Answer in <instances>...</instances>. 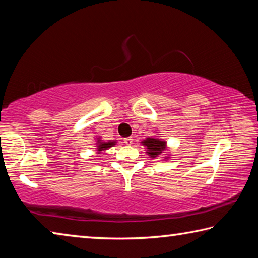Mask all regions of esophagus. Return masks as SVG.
<instances>
[{"mask_svg":"<svg viewBox=\"0 0 258 258\" xmlns=\"http://www.w3.org/2000/svg\"><path fill=\"white\" fill-rule=\"evenodd\" d=\"M124 142H125V145L131 146V145H132V143H133V138H132V137L125 138V139H124Z\"/></svg>","mask_w":258,"mask_h":258,"instance_id":"34e87169","label":"esophagus"}]
</instances>
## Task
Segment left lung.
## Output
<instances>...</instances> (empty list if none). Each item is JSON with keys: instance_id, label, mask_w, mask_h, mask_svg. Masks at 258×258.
I'll return each instance as SVG.
<instances>
[{"instance_id": "obj_1", "label": "left lung", "mask_w": 258, "mask_h": 258, "mask_svg": "<svg viewBox=\"0 0 258 258\" xmlns=\"http://www.w3.org/2000/svg\"><path fill=\"white\" fill-rule=\"evenodd\" d=\"M141 143L142 146L146 147L147 154L150 156V158H156V157L163 155L165 150H167V143L158 138H147ZM168 158L169 157H165V159Z\"/></svg>"}]
</instances>
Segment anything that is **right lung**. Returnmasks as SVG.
<instances>
[{
  "mask_svg": "<svg viewBox=\"0 0 258 258\" xmlns=\"http://www.w3.org/2000/svg\"><path fill=\"white\" fill-rule=\"evenodd\" d=\"M117 143V141H115V140H109V141H103V140H101V138H98V141L95 145H97V151L98 154H101V151H106L107 149H109V148L115 146Z\"/></svg>",
  "mask_w": 258,
  "mask_h": 258,
  "instance_id": "1",
  "label": "right lung"
}]
</instances>
